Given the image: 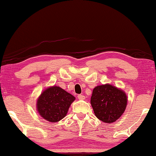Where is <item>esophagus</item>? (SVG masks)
I'll use <instances>...</instances> for the list:
<instances>
[{"label": "esophagus", "mask_w": 156, "mask_h": 156, "mask_svg": "<svg viewBox=\"0 0 156 156\" xmlns=\"http://www.w3.org/2000/svg\"><path fill=\"white\" fill-rule=\"evenodd\" d=\"M78 98L79 99H85V96L83 94H78Z\"/></svg>", "instance_id": "34e87169"}]
</instances>
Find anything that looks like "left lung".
Here are the masks:
<instances>
[{
	"instance_id": "8db88e82",
	"label": "left lung",
	"mask_w": 156,
	"mask_h": 156,
	"mask_svg": "<svg viewBox=\"0 0 156 156\" xmlns=\"http://www.w3.org/2000/svg\"><path fill=\"white\" fill-rule=\"evenodd\" d=\"M91 105L97 119L110 123L121 117L127 105L126 94L110 84L95 87L91 97Z\"/></svg>"
}]
</instances>
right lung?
Instances as JSON below:
<instances>
[{
  "label": "right lung",
  "instance_id": "1",
  "mask_svg": "<svg viewBox=\"0 0 156 156\" xmlns=\"http://www.w3.org/2000/svg\"><path fill=\"white\" fill-rule=\"evenodd\" d=\"M75 99L59 86H52L41 94L37 101V110L44 119L55 123L65 117Z\"/></svg>",
  "mask_w": 156,
  "mask_h": 156
}]
</instances>
